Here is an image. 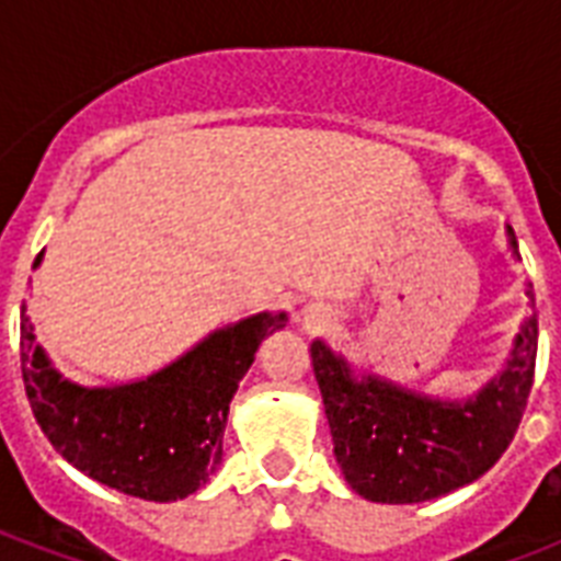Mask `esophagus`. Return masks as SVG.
<instances>
[{"label":"esophagus","mask_w":561,"mask_h":561,"mask_svg":"<svg viewBox=\"0 0 561 561\" xmlns=\"http://www.w3.org/2000/svg\"><path fill=\"white\" fill-rule=\"evenodd\" d=\"M323 323H329V320H323Z\"/></svg>","instance_id":"esophagus-1"}]
</instances>
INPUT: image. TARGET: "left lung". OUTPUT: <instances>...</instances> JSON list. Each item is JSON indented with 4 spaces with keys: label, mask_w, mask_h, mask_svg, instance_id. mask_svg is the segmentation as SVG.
Wrapping results in <instances>:
<instances>
[{
    "label": "left lung",
    "mask_w": 561,
    "mask_h": 561,
    "mask_svg": "<svg viewBox=\"0 0 561 561\" xmlns=\"http://www.w3.org/2000/svg\"><path fill=\"white\" fill-rule=\"evenodd\" d=\"M506 244L522 262L510 227ZM536 346L539 320L533 311L501 373L466 399H443L373 369H355L343 352L317 337L311 364L346 483L375 504H422L483 478L518 431Z\"/></svg>",
    "instance_id": "left-lung-1"
}]
</instances>
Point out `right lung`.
<instances>
[{"label":"right lung","mask_w":561,"mask_h":561,"mask_svg":"<svg viewBox=\"0 0 561 561\" xmlns=\"http://www.w3.org/2000/svg\"><path fill=\"white\" fill-rule=\"evenodd\" d=\"M43 253L34 267H39ZM285 311H259L215 329L192 350L136 381L87 387L57 373L22 302L20 360L31 410L57 454L87 478L142 501H183L224 457L238 381Z\"/></svg>","instance_id":"add662e5"}]
</instances>
